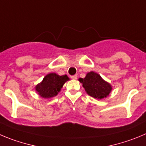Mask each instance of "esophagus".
<instances>
[{"mask_svg": "<svg viewBox=\"0 0 146 146\" xmlns=\"http://www.w3.org/2000/svg\"><path fill=\"white\" fill-rule=\"evenodd\" d=\"M71 78H72V80H76V79L77 78V74H75V75L71 76Z\"/></svg>", "mask_w": 146, "mask_h": 146, "instance_id": "esophagus-1", "label": "esophagus"}]
</instances>
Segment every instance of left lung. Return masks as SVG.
Returning a JSON list of instances; mask_svg holds the SVG:
<instances>
[{"instance_id": "8db88e82", "label": "left lung", "mask_w": 146, "mask_h": 146, "mask_svg": "<svg viewBox=\"0 0 146 146\" xmlns=\"http://www.w3.org/2000/svg\"><path fill=\"white\" fill-rule=\"evenodd\" d=\"M79 81L82 83V86L89 96L98 99L109 96L112 89L110 84L104 81L99 74L94 72L88 73L85 78H80Z\"/></svg>"}]
</instances>
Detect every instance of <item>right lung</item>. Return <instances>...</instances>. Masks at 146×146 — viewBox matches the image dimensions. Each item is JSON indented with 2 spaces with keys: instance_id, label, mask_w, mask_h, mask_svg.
I'll list each match as a JSON object with an SVG mask.
<instances>
[{
  "instance_id": "add662e5",
  "label": "right lung",
  "mask_w": 146,
  "mask_h": 146,
  "mask_svg": "<svg viewBox=\"0 0 146 146\" xmlns=\"http://www.w3.org/2000/svg\"><path fill=\"white\" fill-rule=\"evenodd\" d=\"M67 80L69 77L66 74L59 76L55 73H50L44 77L42 82L38 84L35 89L41 97L49 98L56 96Z\"/></svg>"
}]
</instances>
